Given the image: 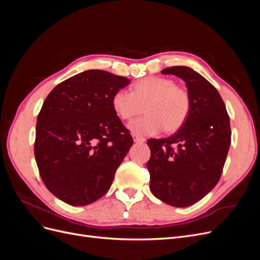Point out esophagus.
I'll return each mask as SVG.
<instances>
[{"instance_id":"esophagus-1","label":"esophagus","mask_w":260,"mask_h":260,"mask_svg":"<svg viewBox=\"0 0 260 260\" xmlns=\"http://www.w3.org/2000/svg\"><path fill=\"white\" fill-rule=\"evenodd\" d=\"M132 138H133V141H135L136 143H143V142H145V139H144V138L139 137V136H137V135H133Z\"/></svg>"}]
</instances>
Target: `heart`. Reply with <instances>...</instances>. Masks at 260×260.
<instances>
[{"label":"heart","instance_id":"obj_1","mask_svg":"<svg viewBox=\"0 0 260 260\" xmlns=\"http://www.w3.org/2000/svg\"><path fill=\"white\" fill-rule=\"evenodd\" d=\"M112 106L123 120H130L144 109L145 115L131 121L128 128L137 136H155L162 128L174 132L182 127L191 112V99L172 80L148 77L135 83L132 92H115Z\"/></svg>","mask_w":260,"mask_h":260}]
</instances>
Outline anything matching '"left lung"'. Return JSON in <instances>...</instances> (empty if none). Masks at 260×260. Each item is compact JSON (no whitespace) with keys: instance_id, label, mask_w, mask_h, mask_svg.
<instances>
[{"instance_id":"obj_1","label":"left lung","mask_w":260,"mask_h":260,"mask_svg":"<svg viewBox=\"0 0 260 260\" xmlns=\"http://www.w3.org/2000/svg\"><path fill=\"white\" fill-rule=\"evenodd\" d=\"M161 74L174 75L185 82L191 112L171 137L147 140L149 188L168 205L187 207L218 183L231 143L230 119L219 92L195 70L175 66Z\"/></svg>"}]
</instances>
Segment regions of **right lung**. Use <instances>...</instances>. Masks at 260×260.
<instances>
[{
    "label": "right lung",
    "mask_w": 260,
    "mask_h": 260,
    "mask_svg": "<svg viewBox=\"0 0 260 260\" xmlns=\"http://www.w3.org/2000/svg\"><path fill=\"white\" fill-rule=\"evenodd\" d=\"M128 78L91 69L51 91L38 115L35 156L46 188L72 206H85L111 187L133 144L112 106Z\"/></svg>",
    "instance_id": "right-lung-1"
}]
</instances>
